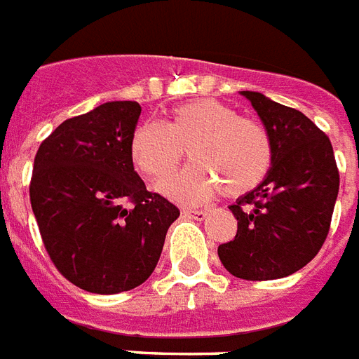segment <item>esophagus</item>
I'll return each mask as SVG.
<instances>
[{"label": "esophagus", "instance_id": "34e87169", "mask_svg": "<svg viewBox=\"0 0 359 359\" xmlns=\"http://www.w3.org/2000/svg\"><path fill=\"white\" fill-rule=\"evenodd\" d=\"M182 216H186V218H191V220H203L205 216H207V210H203V209H186V210H182Z\"/></svg>", "mask_w": 359, "mask_h": 359}]
</instances>
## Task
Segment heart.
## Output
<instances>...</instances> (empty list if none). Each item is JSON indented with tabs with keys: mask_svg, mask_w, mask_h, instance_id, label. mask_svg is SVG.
I'll return each instance as SVG.
<instances>
[{
	"mask_svg": "<svg viewBox=\"0 0 359 359\" xmlns=\"http://www.w3.org/2000/svg\"><path fill=\"white\" fill-rule=\"evenodd\" d=\"M184 150L194 163L160 186L179 203H203L224 190L241 198L269 175L275 144L259 120L239 116L218 100H196L171 109L168 120L137 126L130 141L135 168L152 182L173 173Z\"/></svg>",
	"mask_w": 359,
	"mask_h": 359,
	"instance_id": "obj_1",
	"label": "heart"
}]
</instances>
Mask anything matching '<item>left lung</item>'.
<instances>
[{"mask_svg": "<svg viewBox=\"0 0 359 359\" xmlns=\"http://www.w3.org/2000/svg\"><path fill=\"white\" fill-rule=\"evenodd\" d=\"M241 94L269 130L275 160L256 190L229 205L237 235L218 246V256L233 277L273 280L320 252L332 226L339 169L330 137L313 120L259 92Z\"/></svg>", "mask_w": 359, "mask_h": 359, "instance_id": "8db88e82", "label": "left lung"}]
</instances>
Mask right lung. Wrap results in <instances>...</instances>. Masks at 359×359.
<instances>
[{"instance_id": "right-lung-1", "label": "right lung", "mask_w": 359, "mask_h": 359, "mask_svg": "<svg viewBox=\"0 0 359 359\" xmlns=\"http://www.w3.org/2000/svg\"><path fill=\"white\" fill-rule=\"evenodd\" d=\"M137 101L73 116L41 143L29 201L52 264L92 294H120L152 275L179 209L147 190L130 141Z\"/></svg>"}]
</instances>
